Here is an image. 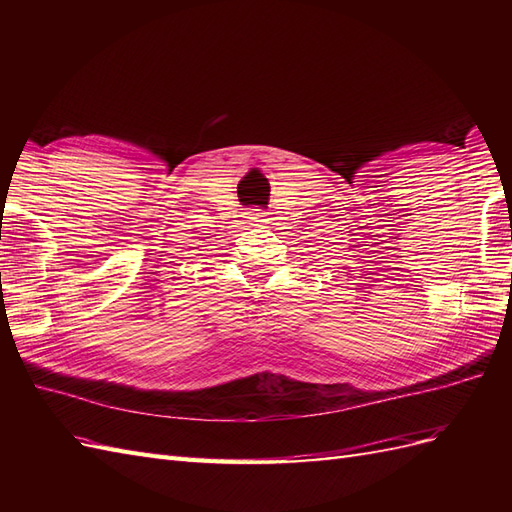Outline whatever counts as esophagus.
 <instances>
[{"mask_svg": "<svg viewBox=\"0 0 512 512\" xmlns=\"http://www.w3.org/2000/svg\"><path fill=\"white\" fill-rule=\"evenodd\" d=\"M252 220H254V222H260V224H265V222H267V220H265V215H262L260 211H258V213H254V218H252Z\"/></svg>", "mask_w": 512, "mask_h": 512, "instance_id": "34e87169", "label": "esophagus"}]
</instances>
